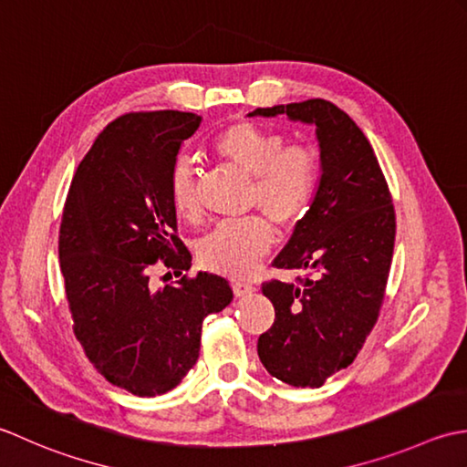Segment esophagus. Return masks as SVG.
Segmentation results:
<instances>
[{"instance_id": "esophagus-1", "label": "esophagus", "mask_w": 467, "mask_h": 467, "mask_svg": "<svg viewBox=\"0 0 467 467\" xmlns=\"http://www.w3.org/2000/svg\"><path fill=\"white\" fill-rule=\"evenodd\" d=\"M232 288H234L235 296H245V294L255 292V286H254L252 282H234Z\"/></svg>"}]
</instances>
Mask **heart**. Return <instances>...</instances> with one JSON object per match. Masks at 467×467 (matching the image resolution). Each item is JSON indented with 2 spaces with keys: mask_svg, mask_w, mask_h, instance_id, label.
Segmentation results:
<instances>
[{
  "mask_svg": "<svg viewBox=\"0 0 467 467\" xmlns=\"http://www.w3.org/2000/svg\"><path fill=\"white\" fill-rule=\"evenodd\" d=\"M212 150L252 177L250 207L262 209L280 230H294L306 220L318 187V155L312 147L286 145L280 130L234 120L212 139ZM169 199L181 220H202L195 169L183 159L169 173ZM272 244V225L252 215L213 227L199 242L197 254L207 270L244 278L258 268Z\"/></svg>",
  "mask_w": 467,
  "mask_h": 467,
  "instance_id": "b5f03b06",
  "label": "heart"
}]
</instances>
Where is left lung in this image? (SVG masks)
Listing matches in <instances>:
<instances>
[{"label": "left lung", "instance_id": "1", "mask_svg": "<svg viewBox=\"0 0 467 467\" xmlns=\"http://www.w3.org/2000/svg\"><path fill=\"white\" fill-rule=\"evenodd\" d=\"M254 114L317 125L318 192L272 264L308 274L296 275V284H262L275 318L258 338V355L284 383L320 387L353 363L379 320L395 245L393 197L363 130L332 102L310 99Z\"/></svg>", "mask_w": 467, "mask_h": 467}]
</instances>
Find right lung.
<instances>
[{
	"label": "right lung",
	"instance_id": "add662e5",
	"mask_svg": "<svg viewBox=\"0 0 467 467\" xmlns=\"http://www.w3.org/2000/svg\"><path fill=\"white\" fill-rule=\"evenodd\" d=\"M202 117L127 112L109 122L76 169L60 223V270L72 330L94 368L137 397L163 395L193 368L205 317L234 298L217 274H183L169 173ZM157 265L181 281L155 291Z\"/></svg>",
	"mask_w": 467,
	"mask_h": 467
}]
</instances>
